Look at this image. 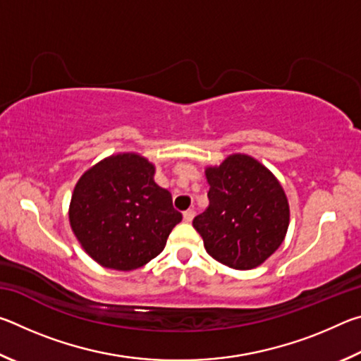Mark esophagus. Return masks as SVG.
I'll return each instance as SVG.
<instances>
[{
    "instance_id": "obj_1",
    "label": "esophagus",
    "mask_w": 361,
    "mask_h": 361,
    "mask_svg": "<svg viewBox=\"0 0 361 361\" xmlns=\"http://www.w3.org/2000/svg\"><path fill=\"white\" fill-rule=\"evenodd\" d=\"M192 218H194V210H186L183 213V219H185L186 223H191Z\"/></svg>"
}]
</instances>
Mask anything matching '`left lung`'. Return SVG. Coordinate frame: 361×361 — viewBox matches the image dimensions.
Wrapping results in <instances>:
<instances>
[{
	"label": "left lung",
	"mask_w": 361,
	"mask_h": 361,
	"mask_svg": "<svg viewBox=\"0 0 361 361\" xmlns=\"http://www.w3.org/2000/svg\"><path fill=\"white\" fill-rule=\"evenodd\" d=\"M209 209L192 219L213 259L232 269H253L282 245L290 223L282 186L258 161L229 156L207 169Z\"/></svg>",
	"instance_id": "1"
}]
</instances>
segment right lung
Segmentation results:
<instances>
[{"instance_id": "obj_1", "label": "right lung", "mask_w": 361, "mask_h": 361, "mask_svg": "<svg viewBox=\"0 0 361 361\" xmlns=\"http://www.w3.org/2000/svg\"><path fill=\"white\" fill-rule=\"evenodd\" d=\"M154 166L138 154L103 159L75 188L71 229L99 264L132 271L162 252L181 221L172 194L154 183Z\"/></svg>"}]
</instances>
